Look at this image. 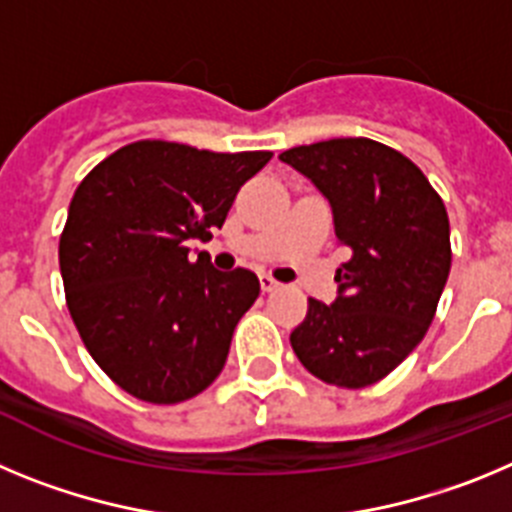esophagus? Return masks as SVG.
I'll use <instances>...</instances> for the list:
<instances>
[{
  "label": "esophagus",
  "mask_w": 512,
  "mask_h": 512,
  "mask_svg": "<svg viewBox=\"0 0 512 512\" xmlns=\"http://www.w3.org/2000/svg\"><path fill=\"white\" fill-rule=\"evenodd\" d=\"M259 282H261V289H264V292H274V289L279 287V282L274 277H269V274H261L259 277Z\"/></svg>",
  "instance_id": "34e87169"
}]
</instances>
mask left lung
I'll use <instances>...</instances> for the list:
<instances>
[{"mask_svg":"<svg viewBox=\"0 0 512 512\" xmlns=\"http://www.w3.org/2000/svg\"><path fill=\"white\" fill-rule=\"evenodd\" d=\"M333 207L351 259L333 305L307 300L289 336L312 377L361 390L395 372L433 323L451 269L449 215L423 171L372 138H330L279 156Z\"/></svg>","mask_w":512,"mask_h":512,"instance_id":"left-lung-1","label":"left lung"}]
</instances>
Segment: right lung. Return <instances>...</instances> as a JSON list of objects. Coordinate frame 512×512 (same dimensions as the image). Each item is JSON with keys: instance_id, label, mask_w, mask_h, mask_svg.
Here are the masks:
<instances>
[{"instance_id": "obj_1", "label": "right lung", "mask_w": 512, "mask_h": 512, "mask_svg": "<svg viewBox=\"0 0 512 512\" xmlns=\"http://www.w3.org/2000/svg\"><path fill=\"white\" fill-rule=\"evenodd\" d=\"M271 156L135 140L76 187L58 241L66 305L92 359L128 395L176 405L223 372L261 284L248 269L215 271L207 253L189 261V241L223 228L238 189Z\"/></svg>"}]
</instances>
